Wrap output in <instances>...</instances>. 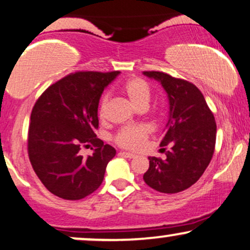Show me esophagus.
Masks as SVG:
<instances>
[{
    "instance_id": "esophagus-1",
    "label": "esophagus",
    "mask_w": 250,
    "mask_h": 250,
    "mask_svg": "<svg viewBox=\"0 0 250 250\" xmlns=\"http://www.w3.org/2000/svg\"><path fill=\"white\" fill-rule=\"evenodd\" d=\"M119 154H120V156L125 157V158H129V159H132V158L136 157V154L130 153V152H125V151H123V152H120Z\"/></svg>"
}]
</instances>
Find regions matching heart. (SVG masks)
I'll list each match as a JSON object with an SVG mask.
<instances>
[{
  "label": "heart",
  "mask_w": 250,
  "mask_h": 250,
  "mask_svg": "<svg viewBox=\"0 0 250 250\" xmlns=\"http://www.w3.org/2000/svg\"><path fill=\"white\" fill-rule=\"evenodd\" d=\"M122 91L136 108L146 107L148 102H150V87H148L146 82L142 78L134 77L128 80L123 84ZM108 100L109 96L107 93L104 94L100 99L99 107H98L100 119L105 118ZM150 134L151 128L147 125H130V127H125L121 130H119L118 134L115 135L114 141L120 146L130 148V150H137V148L143 146Z\"/></svg>",
  "instance_id": "obj_1"
}]
</instances>
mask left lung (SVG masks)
Listing matches in <instances>:
<instances>
[{"label": "left lung", "mask_w": 250, "mask_h": 250, "mask_svg": "<svg viewBox=\"0 0 250 250\" xmlns=\"http://www.w3.org/2000/svg\"><path fill=\"white\" fill-rule=\"evenodd\" d=\"M160 82L169 100V121L160 146L170 145L166 159L148 157L143 179L154 190L175 194L190 187L209 166L216 145L214 116L202 92L190 82L162 71H144Z\"/></svg>", "instance_id": "8db88e82"}]
</instances>
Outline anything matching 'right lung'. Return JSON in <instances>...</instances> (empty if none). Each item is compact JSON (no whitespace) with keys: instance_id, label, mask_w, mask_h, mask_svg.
I'll use <instances>...</instances> for the list:
<instances>
[{"instance_id":"1","label":"right lung","mask_w":250,"mask_h":250,"mask_svg":"<svg viewBox=\"0 0 250 250\" xmlns=\"http://www.w3.org/2000/svg\"><path fill=\"white\" fill-rule=\"evenodd\" d=\"M120 71H77L52 84L38 98L28 125L27 152L42 185L63 200L77 201L102 185L116 151L97 137L98 105ZM94 146L83 158L82 147Z\"/></svg>"}]
</instances>
